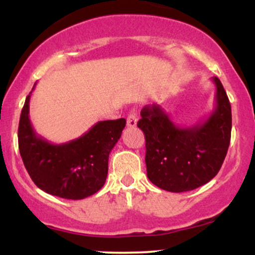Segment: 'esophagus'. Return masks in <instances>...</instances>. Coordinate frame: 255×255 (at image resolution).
Listing matches in <instances>:
<instances>
[{"label":"esophagus","mask_w":255,"mask_h":255,"mask_svg":"<svg viewBox=\"0 0 255 255\" xmlns=\"http://www.w3.org/2000/svg\"><path fill=\"white\" fill-rule=\"evenodd\" d=\"M136 122H137L136 115L134 113H130L129 115H128V118H127V126H128V127L133 128V127H135V126H136Z\"/></svg>","instance_id":"esophagus-1"}]
</instances>
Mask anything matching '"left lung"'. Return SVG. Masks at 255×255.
<instances>
[{"label":"left lung","mask_w":255,"mask_h":255,"mask_svg":"<svg viewBox=\"0 0 255 255\" xmlns=\"http://www.w3.org/2000/svg\"><path fill=\"white\" fill-rule=\"evenodd\" d=\"M216 86L215 108L209 118L178 127L160 105L142 108L137 127L145 134L146 170L152 183L168 192H188L211 181L230 144L231 107L223 85Z\"/></svg>","instance_id":"8db88e82"}]
</instances>
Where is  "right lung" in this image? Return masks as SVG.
<instances>
[{
	"mask_svg": "<svg viewBox=\"0 0 255 255\" xmlns=\"http://www.w3.org/2000/svg\"><path fill=\"white\" fill-rule=\"evenodd\" d=\"M31 93L20 115L17 140L32 181L42 191L63 199L80 200L97 193L107 180L109 154L121 137L126 120L99 121L77 139L51 144L32 127Z\"/></svg>",
	"mask_w": 255,
	"mask_h": 255,
	"instance_id": "1",
	"label": "right lung"
}]
</instances>
